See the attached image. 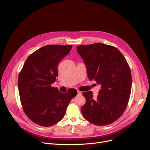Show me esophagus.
Listing matches in <instances>:
<instances>
[{
	"label": "esophagus",
	"instance_id": "esophagus-1",
	"mask_svg": "<svg viewBox=\"0 0 150 150\" xmlns=\"http://www.w3.org/2000/svg\"><path fill=\"white\" fill-rule=\"evenodd\" d=\"M77 93H78V96H81V95H82V92H81V91H77Z\"/></svg>",
	"mask_w": 150,
	"mask_h": 150
}]
</instances>
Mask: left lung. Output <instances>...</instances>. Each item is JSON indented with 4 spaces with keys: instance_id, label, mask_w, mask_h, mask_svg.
<instances>
[{
    "instance_id": "obj_1",
    "label": "left lung",
    "mask_w": 150,
    "mask_h": 150,
    "mask_svg": "<svg viewBox=\"0 0 150 150\" xmlns=\"http://www.w3.org/2000/svg\"><path fill=\"white\" fill-rule=\"evenodd\" d=\"M90 81L101 85L97 97L92 91L83 92L86 103L81 111L88 122L98 126L119 119L127 107L132 76L128 62L115 47L101 43L76 46Z\"/></svg>"
}]
</instances>
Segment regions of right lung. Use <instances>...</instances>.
<instances>
[{"mask_svg": "<svg viewBox=\"0 0 150 150\" xmlns=\"http://www.w3.org/2000/svg\"><path fill=\"white\" fill-rule=\"evenodd\" d=\"M72 45H47L31 53L18 76L21 105L33 122L50 127L64 117L70 100L77 94L75 89L62 93L51 84L58 75V65Z\"/></svg>", "mask_w": 150, "mask_h": 150, "instance_id": "add662e5", "label": "right lung"}]
</instances>
